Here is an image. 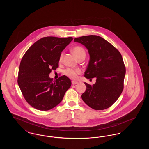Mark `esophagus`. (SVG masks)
I'll list each match as a JSON object with an SVG mask.
<instances>
[{
	"mask_svg": "<svg viewBox=\"0 0 149 149\" xmlns=\"http://www.w3.org/2000/svg\"><path fill=\"white\" fill-rule=\"evenodd\" d=\"M71 83H72V85H75V84H77L78 82H77V81H71Z\"/></svg>",
	"mask_w": 149,
	"mask_h": 149,
	"instance_id": "obj_1",
	"label": "esophagus"
}]
</instances>
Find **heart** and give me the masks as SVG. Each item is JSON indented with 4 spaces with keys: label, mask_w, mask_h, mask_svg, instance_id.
Segmentation results:
<instances>
[{
    "label": "heart",
    "mask_w": 149,
    "mask_h": 149,
    "mask_svg": "<svg viewBox=\"0 0 149 149\" xmlns=\"http://www.w3.org/2000/svg\"><path fill=\"white\" fill-rule=\"evenodd\" d=\"M72 52H73V54H74V55L77 57V58L78 60L82 58H85V51L82 47L80 46H74V47L72 48ZM64 56V53L61 52L60 57H59V60L60 61H61L63 60ZM80 70L79 69H71V68H67L64 71V74L68 76V77H69L71 79H75L77 77V75L78 74L80 73Z\"/></svg>",
    "instance_id": "obj_1"
}]
</instances>
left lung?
<instances>
[{"label": "left lung", "instance_id": "1", "mask_svg": "<svg viewBox=\"0 0 149 149\" xmlns=\"http://www.w3.org/2000/svg\"><path fill=\"white\" fill-rule=\"evenodd\" d=\"M88 50L90 60L84 77L97 78L91 85L85 83L86 89L81 98L95 110H103L111 106L123 89L126 68L122 55L116 48L102 37L95 35L75 38Z\"/></svg>", "mask_w": 149, "mask_h": 149}]
</instances>
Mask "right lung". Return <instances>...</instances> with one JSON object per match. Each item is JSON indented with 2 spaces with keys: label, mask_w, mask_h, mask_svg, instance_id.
Listing matches in <instances>:
<instances>
[{
  "label": "right lung",
  "mask_w": 149,
  "mask_h": 149,
  "mask_svg": "<svg viewBox=\"0 0 149 149\" xmlns=\"http://www.w3.org/2000/svg\"><path fill=\"white\" fill-rule=\"evenodd\" d=\"M72 40L71 37H43L32 45L22 57L18 84L24 99L36 109L48 111L54 108L70 87L71 80L66 76L53 81L49 74L58 67L61 52Z\"/></svg>",
  "instance_id": "obj_1"
}]
</instances>
